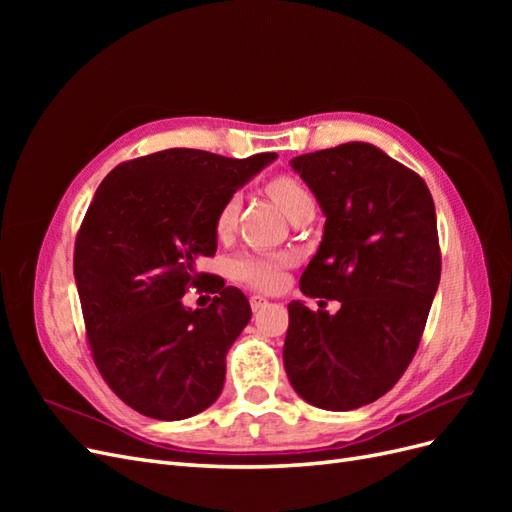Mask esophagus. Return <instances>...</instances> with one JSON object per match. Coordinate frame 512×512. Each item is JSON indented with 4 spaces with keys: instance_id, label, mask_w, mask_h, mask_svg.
<instances>
[{
    "instance_id": "1",
    "label": "esophagus",
    "mask_w": 512,
    "mask_h": 512,
    "mask_svg": "<svg viewBox=\"0 0 512 512\" xmlns=\"http://www.w3.org/2000/svg\"><path fill=\"white\" fill-rule=\"evenodd\" d=\"M250 303H252L254 312H260V309H265L269 305V301L265 297H260V294H254V297L250 299Z\"/></svg>"
}]
</instances>
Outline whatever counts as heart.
Instances as JSON below:
<instances>
[{
  "label": "heart",
  "instance_id": "heart-1",
  "mask_svg": "<svg viewBox=\"0 0 512 512\" xmlns=\"http://www.w3.org/2000/svg\"><path fill=\"white\" fill-rule=\"evenodd\" d=\"M267 192L275 200L280 209L290 220L297 218L299 213L314 209V198L305 185L290 175H280L267 183ZM241 209V196L230 194L215 218V230L220 237L230 235L235 230ZM292 265L288 254H241L230 265V273L237 282H243L252 288L275 292L284 286L286 269Z\"/></svg>",
  "mask_w": 512,
  "mask_h": 512
}]
</instances>
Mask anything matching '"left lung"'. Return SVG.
<instances>
[{
  "mask_svg": "<svg viewBox=\"0 0 512 512\" xmlns=\"http://www.w3.org/2000/svg\"><path fill=\"white\" fill-rule=\"evenodd\" d=\"M327 215L301 275L335 316L288 305L284 367L309 404L346 412L389 393L421 344L442 271L427 183L374 145L346 143L292 158Z\"/></svg>",
  "mask_w": 512,
  "mask_h": 512,
  "instance_id": "1",
  "label": "left lung"
}]
</instances>
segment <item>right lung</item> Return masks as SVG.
<instances>
[{"label": "right lung", "instance_id": "add662e5", "mask_svg": "<svg viewBox=\"0 0 512 512\" xmlns=\"http://www.w3.org/2000/svg\"><path fill=\"white\" fill-rule=\"evenodd\" d=\"M200 149H164L113 168L91 200L74 243L91 356L132 410L181 421L220 397L226 352L252 318L245 294L196 260L218 250L224 200L273 162ZM190 287L216 294L194 313Z\"/></svg>", "mask_w": 512, "mask_h": 512}]
</instances>
